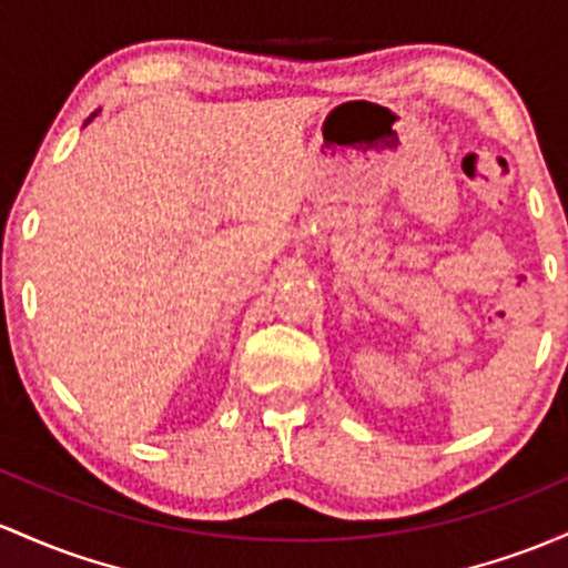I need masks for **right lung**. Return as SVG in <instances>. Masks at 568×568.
Instances as JSON below:
<instances>
[{
	"label": "right lung",
	"instance_id": "1",
	"mask_svg": "<svg viewBox=\"0 0 568 568\" xmlns=\"http://www.w3.org/2000/svg\"><path fill=\"white\" fill-rule=\"evenodd\" d=\"M97 112H99V110H97ZM97 112H93V115H91V118H89V121H85V123H91V121H93V118H97Z\"/></svg>",
	"mask_w": 568,
	"mask_h": 568
}]
</instances>
